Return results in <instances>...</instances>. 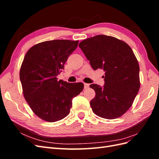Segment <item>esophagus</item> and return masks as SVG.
I'll use <instances>...</instances> for the list:
<instances>
[{
    "label": "esophagus",
    "mask_w": 159,
    "mask_h": 159,
    "mask_svg": "<svg viewBox=\"0 0 159 159\" xmlns=\"http://www.w3.org/2000/svg\"><path fill=\"white\" fill-rule=\"evenodd\" d=\"M89 87V84H84V88L85 89H88Z\"/></svg>",
    "instance_id": "esophagus-1"
}]
</instances>
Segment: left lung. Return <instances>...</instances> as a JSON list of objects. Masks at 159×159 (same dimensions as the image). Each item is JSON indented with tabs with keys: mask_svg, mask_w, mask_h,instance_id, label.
Returning <instances> with one entry per match:
<instances>
[{
	"mask_svg": "<svg viewBox=\"0 0 159 159\" xmlns=\"http://www.w3.org/2000/svg\"><path fill=\"white\" fill-rule=\"evenodd\" d=\"M79 46L94 70L101 68L105 71L103 87L89 85L95 91L90 102L93 111L104 119L122 116L131 107L140 88L139 66L131 47L105 35L88 38Z\"/></svg>",
	"mask_w": 159,
	"mask_h": 159,
	"instance_id": "1",
	"label": "left lung"
}]
</instances>
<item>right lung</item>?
Here are the masks:
<instances>
[{
  "label": "right lung",
  "instance_id": "right-lung-1",
  "mask_svg": "<svg viewBox=\"0 0 159 159\" xmlns=\"http://www.w3.org/2000/svg\"><path fill=\"white\" fill-rule=\"evenodd\" d=\"M78 41L54 40L32 46L26 54L20 79L24 97L38 117L48 122L68 115L72 99L84 89L83 83H68L56 76L78 44Z\"/></svg>",
  "mask_w": 159,
  "mask_h": 159
}]
</instances>
